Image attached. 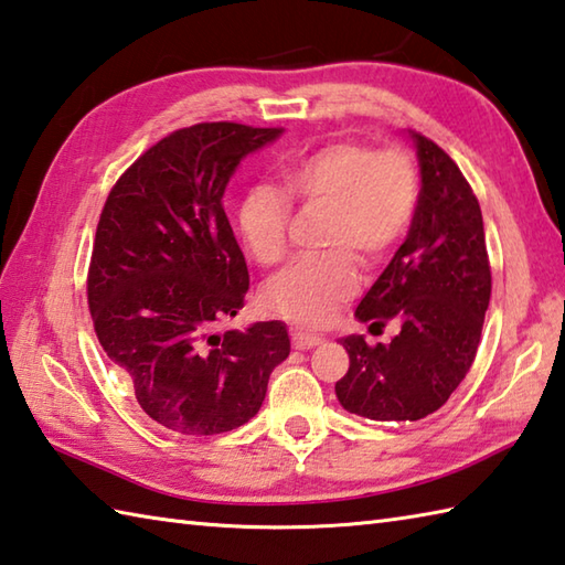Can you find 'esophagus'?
Here are the masks:
<instances>
[{
	"mask_svg": "<svg viewBox=\"0 0 565 565\" xmlns=\"http://www.w3.org/2000/svg\"><path fill=\"white\" fill-rule=\"evenodd\" d=\"M292 344H295V349H315V347H319L322 344V337L319 334H307V332H295L292 334Z\"/></svg>",
	"mask_w": 565,
	"mask_h": 565,
	"instance_id": "1",
	"label": "esophagus"
}]
</instances>
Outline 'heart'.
I'll use <instances>...</instances> for the list:
<instances>
[{"label":"heart","instance_id":"heart-1","mask_svg":"<svg viewBox=\"0 0 565 565\" xmlns=\"http://www.w3.org/2000/svg\"><path fill=\"white\" fill-rule=\"evenodd\" d=\"M282 189L255 184L238 204L243 246L258 263H278L287 248L292 201L327 206L322 246L273 275L263 300L297 324L319 327L356 292V263L376 265L406 236L418 206V172L413 159L391 147L339 140L317 147L285 169Z\"/></svg>","mask_w":565,"mask_h":565}]
</instances>
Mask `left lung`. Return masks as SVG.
<instances>
[{"label":"left lung","mask_w":565,"mask_h":565,"mask_svg":"<svg viewBox=\"0 0 565 565\" xmlns=\"http://www.w3.org/2000/svg\"><path fill=\"white\" fill-rule=\"evenodd\" d=\"M420 196L403 246L356 307L369 329L396 319L388 344L349 334V371L337 381L344 411L369 420H420L438 411L470 371L492 295L480 201L438 145L408 132Z\"/></svg>","instance_id":"obj_1"}]
</instances>
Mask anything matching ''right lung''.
I'll return each instance as SVG.
<instances>
[{"label": "right lung", "mask_w": 565, "mask_h": 565, "mask_svg": "<svg viewBox=\"0 0 565 565\" xmlns=\"http://www.w3.org/2000/svg\"><path fill=\"white\" fill-rule=\"evenodd\" d=\"M280 135L238 122L184 127L137 159L103 206L88 270L95 334L142 411L169 430L241 428L290 354L278 319L218 332L248 292L223 191L243 157Z\"/></svg>", "instance_id": "1"}]
</instances>
